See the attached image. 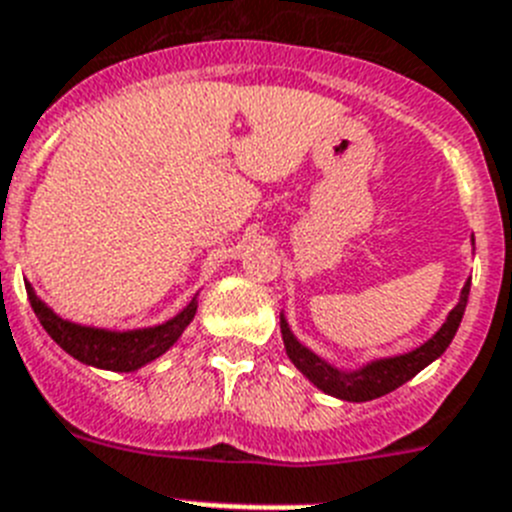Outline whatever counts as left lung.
<instances>
[{
	"label": "left lung",
	"instance_id": "left-lung-1",
	"mask_svg": "<svg viewBox=\"0 0 512 512\" xmlns=\"http://www.w3.org/2000/svg\"><path fill=\"white\" fill-rule=\"evenodd\" d=\"M469 287L471 279H466L456 308L448 313L443 326L425 344H419L417 349L406 352V355L373 360L357 370H339L331 362L323 360V357H318L316 352H310L305 344L298 342V336L292 334L290 323H287L285 313H282L279 316V329H282V342H285L287 357L323 393H329V396H336V399L342 401H373L378 396H386V393L396 391L406 381H412L419 370H425L430 362H435L443 355L448 344L453 342L458 326H461L466 303H469Z\"/></svg>",
	"mask_w": 512,
	"mask_h": 512
}]
</instances>
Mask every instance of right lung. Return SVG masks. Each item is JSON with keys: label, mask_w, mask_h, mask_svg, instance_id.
<instances>
[{"label": "right lung", "mask_w": 512, "mask_h": 512, "mask_svg": "<svg viewBox=\"0 0 512 512\" xmlns=\"http://www.w3.org/2000/svg\"><path fill=\"white\" fill-rule=\"evenodd\" d=\"M25 290H28V300L36 310L41 326L67 355L85 365H93V368L113 370V373H134V370L144 368L147 362L165 355L178 342V336L186 331V326L194 321L196 305H199L194 298L178 316L157 323V326H147V329L111 331L82 326V323L56 316L54 310L38 298L30 282H25Z\"/></svg>", "instance_id": "1"}]
</instances>
